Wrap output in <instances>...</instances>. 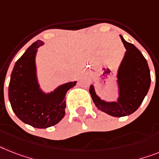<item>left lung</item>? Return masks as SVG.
<instances>
[{
	"label": "left lung",
	"instance_id": "8db88e82",
	"mask_svg": "<svg viewBox=\"0 0 159 159\" xmlns=\"http://www.w3.org/2000/svg\"><path fill=\"white\" fill-rule=\"evenodd\" d=\"M126 48L125 54L117 74L119 98L117 102H106L96 94L91 84L89 93L99 110L114 117L129 115L139 108L150 87V72L147 61L134 44L120 35Z\"/></svg>",
	"mask_w": 159,
	"mask_h": 159
}]
</instances>
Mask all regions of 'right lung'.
<instances>
[{
	"instance_id": "right-lung-1",
	"label": "right lung",
	"mask_w": 159,
	"mask_h": 159,
	"mask_svg": "<svg viewBox=\"0 0 159 159\" xmlns=\"http://www.w3.org/2000/svg\"><path fill=\"white\" fill-rule=\"evenodd\" d=\"M44 44L37 40L14 65L9 84V100L14 114L23 123L36 128L57 124L65 115L66 94L76 81L61 84L49 93L40 89L36 76L35 55Z\"/></svg>"
}]
</instances>
